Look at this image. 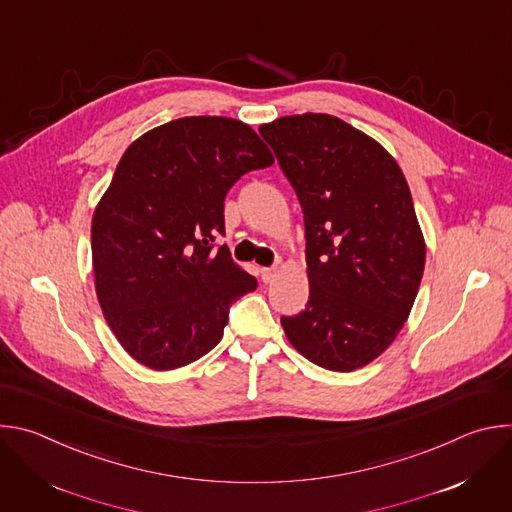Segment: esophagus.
I'll return each instance as SVG.
<instances>
[{
    "label": "esophagus",
    "mask_w": 512,
    "mask_h": 512,
    "mask_svg": "<svg viewBox=\"0 0 512 512\" xmlns=\"http://www.w3.org/2000/svg\"><path fill=\"white\" fill-rule=\"evenodd\" d=\"M277 277V267H261L263 283H271Z\"/></svg>",
    "instance_id": "34e87169"
}]
</instances>
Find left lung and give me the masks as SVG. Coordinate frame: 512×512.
I'll use <instances>...</instances> for the list:
<instances>
[{"instance_id":"left-lung-1","label":"left lung","mask_w":512,"mask_h":512,"mask_svg":"<svg viewBox=\"0 0 512 512\" xmlns=\"http://www.w3.org/2000/svg\"><path fill=\"white\" fill-rule=\"evenodd\" d=\"M304 212L310 298L283 316L318 367L350 373L383 354L413 308L425 241L407 180L379 141L326 113L259 127Z\"/></svg>"}]
</instances>
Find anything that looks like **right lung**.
<instances>
[{
  "mask_svg": "<svg viewBox=\"0 0 512 512\" xmlns=\"http://www.w3.org/2000/svg\"><path fill=\"white\" fill-rule=\"evenodd\" d=\"M273 164L261 137L231 117H182L137 137L93 214L91 249L103 316L121 346L172 371L223 338L229 308L257 279L229 249L225 196Z\"/></svg>",
  "mask_w": 512,
  "mask_h": 512,
  "instance_id": "right-lung-1",
  "label": "right lung"
}]
</instances>
